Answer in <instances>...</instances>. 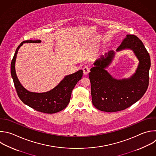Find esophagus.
Returning a JSON list of instances; mask_svg holds the SVG:
<instances>
[{"mask_svg": "<svg viewBox=\"0 0 156 156\" xmlns=\"http://www.w3.org/2000/svg\"><path fill=\"white\" fill-rule=\"evenodd\" d=\"M90 72V68L87 66H85L83 68V73L84 75H87Z\"/></svg>", "mask_w": 156, "mask_h": 156, "instance_id": "1", "label": "esophagus"}]
</instances>
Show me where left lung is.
Wrapping results in <instances>:
<instances>
[{
    "instance_id": "obj_1",
    "label": "left lung",
    "mask_w": 156,
    "mask_h": 156,
    "mask_svg": "<svg viewBox=\"0 0 156 156\" xmlns=\"http://www.w3.org/2000/svg\"><path fill=\"white\" fill-rule=\"evenodd\" d=\"M129 49L139 61L135 73L129 78L117 80L105 70L112 63L115 53L110 51L94 64L89 78L93 105L106 112H116L127 108L138 101L149 85L150 56L143 42L134 35H127L116 51Z\"/></svg>"
}]
</instances>
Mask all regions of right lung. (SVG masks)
Wrapping results in <instances>:
<instances>
[{"label":"right lung","instance_id":"obj_1","mask_svg":"<svg viewBox=\"0 0 156 156\" xmlns=\"http://www.w3.org/2000/svg\"><path fill=\"white\" fill-rule=\"evenodd\" d=\"M41 40H26L18 46L11 63V75L17 94L21 100L32 108L44 113H56L66 108L70 100L72 91L83 76V70L67 75L55 88L42 93L32 92L20 83L16 73L15 61L20 48L24 43H40Z\"/></svg>","mask_w":156,"mask_h":156}]
</instances>
